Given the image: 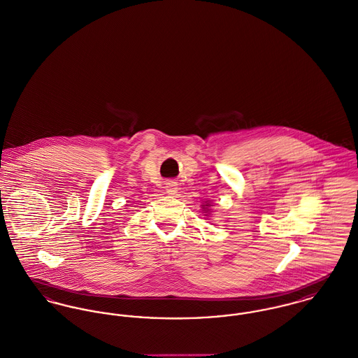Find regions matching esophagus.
<instances>
[{"mask_svg": "<svg viewBox=\"0 0 358 358\" xmlns=\"http://www.w3.org/2000/svg\"><path fill=\"white\" fill-rule=\"evenodd\" d=\"M166 191H167V194H169V195L176 194V191H178L176 183L175 182H168V183H166Z\"/></svg>", "mask_w": 358, "mask_h": 358, "instance_id": "obj_1", "label": "esophagus"}]
</instances>
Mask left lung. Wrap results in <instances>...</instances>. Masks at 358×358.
<instances>
[{
	"label": "left lung",
	"instance_id": "obj_1",
	"mask_svg": "<svg viewBox=\"0 0 358 358\" xmlns=\"http://www.w3.org/2000/svg\"><path fill=\"white\" fill-rule=\"evenodd\" d=\"M206 206H208V205H206Z\"/></svg>",
	"mask_w": 358,
	"mask_h": 358
}]
</instances>
